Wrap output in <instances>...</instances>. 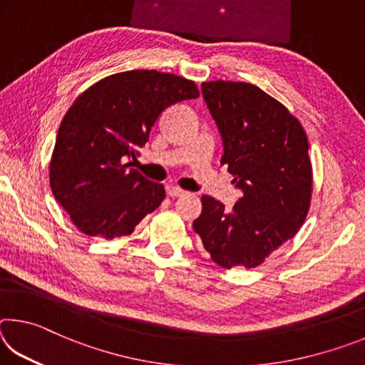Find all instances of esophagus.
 Returning <instances> with one entry per match:
<instances>
[{"mask_svg": "<svg viewBox=\"0 0 365 365\" xmlns=\"http://www.w3.org/2000/svg\"><path fill=\"white\" fill-rule=\"evenodd\" d=\"M185 193H187V191L182 190V188H178V187H168V195H169V196H172V197H175V196H183Z\"/></svg>", "mask_w": 365, "mask_h": 365, "instance_id": "1", "label": "esophagus"}]
</instances>
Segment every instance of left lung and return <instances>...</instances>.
I'll return each instance as SVG.
<instances>
[{"instance_id": "1", "label": "left lung", "mask_w": 365, "mask_h": 365, "mask_svg": "<svg viewBox=\"0 0 365 365\" xmlns=\"http://www.w3.org/2000/svg\"><path fill=\"white\" fill-rule=\"evenodd\" d=\"M201 88L224 140L220 164L228 165L243 197L225 211L205 195L193 228L220 267H257L306 220L312 196L307 135L256 85L215 80Z\"/></svg>"}]
</instances>
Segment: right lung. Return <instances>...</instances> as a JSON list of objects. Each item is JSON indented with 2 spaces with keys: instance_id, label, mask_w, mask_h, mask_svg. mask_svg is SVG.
Here are the masks:
<instances>
[{
  "instance_id": "obj_1",
  "label": "right lung",
  "mask_w": 365,
  "mask_h": 365,
  "mask_svg": "<svg viewBox=\"0 0 365 365\" xmlns=\"http://www.w3.org/2000/svg\"><path fill=\"white\" fill-rule=\"evenodd\" d=\"M200 96L191 80L158 71H127L80 95L61 122L49 185L72 224L88 237L130 235L165 197L127 158L138 156L163 110Z\"/></svg>"
}]
</instances>
